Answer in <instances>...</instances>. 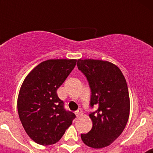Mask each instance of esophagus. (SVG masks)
Returning a JSON list of instances; mask_svg holds the SVG:
<instances>
[{
  "label": "esophagus",
  "mask_w": 153,
  "mask_h": 153,
  "mask_svg": "<svg viewBox=\"0 0 153 153\" xmlns=\"http://www.w3.org/2000/svg\"><path fill=\"white\" fill-rule=\"evenodd\" d=\"M75 114L76 117H79V116H81V115H83V111L81 110V109H79L78 110H76V111L75 112Z\"/></svg>",
  "instance_id": "1"
}]
</instances>
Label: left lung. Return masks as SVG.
Returning a JSON list of instances; mask_svg holds the SVG:
<instances>
[{
    "mask_svg": "<svg viewBox=\"0 0 153 153\" xmlns=\"http://www.w3.org/2000/svg\"><path fill=\"white\" fill-rule=\"evenodd\" d=\"M78 69L86 76L91 89V130L81 134L86 146L93 149L108 146L122 133L129 117L130 101L126 81L117 65L93 59L77 60Z\"/></svg>",
    "mask_w": 153,
    "mask_h": 153,
    "instance_id": "8db88e82",
    "label": "left lung"
}]
</instances>
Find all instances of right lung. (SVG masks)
<instances>
[{
  "label": "right lung",
  "instance_id": "1",
  "mask_svg": "<svg viewBox=\"0 0 153 153\" xmlns=\"http://www.w3.org/2000/svg\"><path fill=\"white\" fill-rule=\"evenodd\" d=\"M75 59L43 61L24 79L17 98V110L24 130L42 146L57 143L76 117L66 111L56 90L75 67Z\"/></svg>",
  "mask_w": 153,
  "mask_h": 153
}]
</instances>
